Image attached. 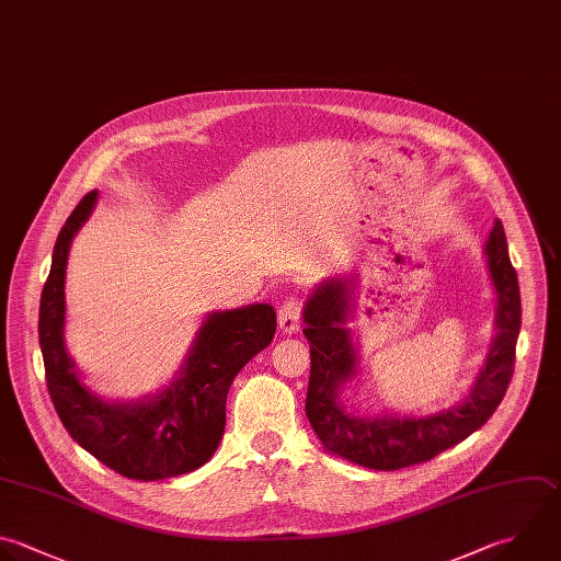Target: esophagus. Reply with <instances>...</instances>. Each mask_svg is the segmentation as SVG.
Returning <instances> with one entry per match:
<instances>
[{"instance_id":"esophagus-1","label":"esophagus","mask_w":561,"mask_h":561,"mask_svg":"<svg viewBox=\"0 0 561 561\" xmlns=\"http://www.w3.org/2000/svg\"><path fill=\"white\" fill-rule=\"evenodd\" d=\"M300 313H302V302L296 294H289L280 309H278V327L283 333H296L300 329Z\"/></svg>"}]
</instances>
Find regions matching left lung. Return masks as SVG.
<instances>
[{
	"label": "left lung",
	"mask_w": 561,
	"mask_h": 561,
	"mask_svg": "<svg viewBox=\"0 0 561 561\" xmlns=\"http://www.w3.org/2000/svg\"><path fill=\"white\" fill-rule=\"evenodd\" d=\"M484 252L497 291L495 340L465 403L425 419H359L344 410L337 394L344 381L355 375L357 364L351 333L342 327L348 289L344 280L335 278L311 294L305 305L307 329L302 331L311 351L305 410L329 451L377 471L403 469L460 443L495 412L513 377L522 322L517 274L500 221H495Z\"/></svg>",
	"instance_id": "8db88e82"
}]
</instances>
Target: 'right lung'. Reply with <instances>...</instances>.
Listing matches in <instances>:
<instances>
[{"label": "right lung", "mask_w": 561, "mask_h": 561, "mask_svg": "<svg viewBox=\"0 0 561 561\" xmlns=\"http://www.w3.org/2000/svg\"><path fill=\"white\" fill-rule=\"evenodd\" d=\"M88 193L68 217L42 291L39 344L55 410L70 436L103 465L134 480H162L202 467L224 436L226 397L237 373L276 333V311L250 305L213 313L188 353L182 375L140 403H105L77 377L64 344L66 265L75 234L94 210Z\"/></svg>", "instance_id": "obj_1"}]
</instances>
